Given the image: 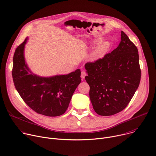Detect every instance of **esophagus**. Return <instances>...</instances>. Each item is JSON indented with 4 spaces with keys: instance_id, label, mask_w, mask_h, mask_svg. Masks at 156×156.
<instances>
[{
    "instance_id": "esophagus-1",
    "label": "esophagus",
    "mask_w": 156,
    "mask_h": 156,
    "mask_svg": "<svg viewBox=\"0 0 156 156\" xmlns=\"http://www.w3.org/2000/svg\"><path fill=\"white\" fill-rule=\"evenodd\" d=\"M86 76V73L85 71H82L81 73V78L82 79H84L85 78V76Z\"/></svg>"
}]
</instances>
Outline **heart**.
I'll return each instance as SVG.
<instances>
[{"label":"heart","mask_w":156,"mask_h":156,"mask_svg":"<svg viewBox=\"0 0 156 156\" xmlns=\"http://www.w3.org/2000/svg\"><path fill=\"white\" fill-rule=\"evenodd\" d=\"M102 40L103 38L102 37H98L92 41L91 44L92 46L96 45L98 43V44L93 49L89 55L91 60L95 61L103 58L109 51L110 48V42L105 41L102 42Z\"/></svg>","instance_id":"heart-1"}]
</instances>
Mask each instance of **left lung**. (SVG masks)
I'll return each mask as SVG.
<instances>
[{
	"mask_svg": "<svg viewBox=\"0 0 156 156\" xmlns=\"http://www.w3.org/2000/svg\"><path fill=\"white\" fill-rule=\"evenodd\" d=\"M90 98L95 112L109 116L123 110L138 89L141 70L137 48L121 31L118 47L94 63L84 65Z\"/></svg>",
	"mask_w": 156,
	"mask_h": 156,
	"instance_id": "left-lung-1",
	"label": "left lung"
}]
</instances>
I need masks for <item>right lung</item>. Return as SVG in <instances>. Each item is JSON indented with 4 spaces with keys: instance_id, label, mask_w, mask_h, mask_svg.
Returning a JSON list of instances; mask_svg holds the SVG:
<instances>
[{
    "instance_id": "1",
    "label": "right lung",
    "mask_w": 156,
    "mask_h": 156,
    "mask_svg": "<svg viewBox=\"0 0 156 156\" xmlns=\"http://www.w3.org/2000/svg\"><path fill=\"white\" fill-rule=\"evenodd\" d=\"M28 37L16 49L13 58L12 77L16 91L36 112L48 117L63 114L73 94L81 83L80 69L67 75L49 77L33 73L26 62L24 50Z\"/></svg>"
}]
</instances>
